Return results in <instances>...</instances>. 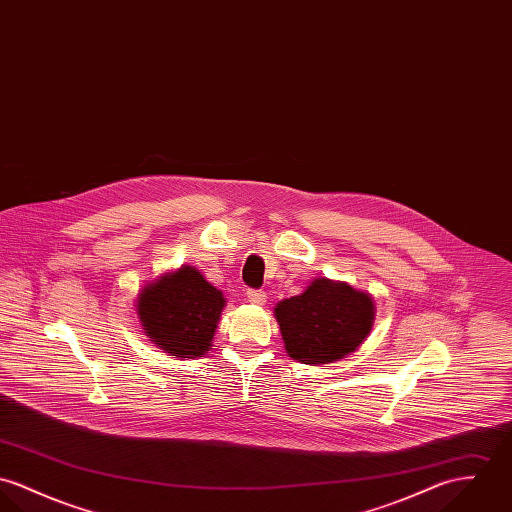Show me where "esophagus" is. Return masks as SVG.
Returning a JSON list of instances; mask_svg holds the SVG:
<instances>
[{
    "label": "esophagus",
    "mask_w": 512,
    "mask_h": 512,
    "mask_svg": "<svg viewBox=\"0 0 512 512\" xmlns=\"http://www.w3.org/2000/svg\"><path fill=\"white\" fill-rule=\"evenodd\" d=\"M245 300L249 304H255V306H263L267 302V294L263 290H247L245 292Z\"/></svg>",
    "instance_id": "obj_1"
}]
</instances>
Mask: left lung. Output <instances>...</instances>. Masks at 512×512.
<instances>
[{
	"instance_id": "1",
	"label": "left lung",
	"mask_w": 512,
	"mask_h": 512,
	"mask_svg": "<svg viewBox=\"0 0 512 512\" xmlns=\"http://www.w3.org/2000/svg\"><path fill=\"white\" fill-rule=\"evenodd\" d=\"M288 357L306 365H328L351 355L375 324L369 292L330 279H314L300 294L275 306Z\"/></svg>"
}]
</instances>
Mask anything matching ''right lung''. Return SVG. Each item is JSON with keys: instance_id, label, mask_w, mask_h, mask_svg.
<instances>
[{"instance_id": "add662e5", "label": "right lung", "mask_w": 512, "mask_h": 512, "mask_svg": "<svg viewBox=\"0 0 512 512\" xmlns=\"http://www.w3.org/2000/svg\"><path fill=\"white\" fill-rule=\"evenodd\" d=\"M224 306L222 290L190 265L145 284L135 300L145 336L180 359L204 357L212 349Z\"/></svg>"}]
</instances>
